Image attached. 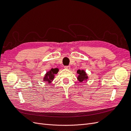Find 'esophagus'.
<instances>
[{
	"instance_id": "34e87169",
	"label": "esophagus",
	"mask_w": 131,
	"mask_h": 131,
	"mask_svg": "<svg viewBox=\"0 0 131 131\" xmlns=\"http://www.w3.org/2000/svg\"><path fill=\"white\" fill-rule=\"evenodd\" d=\"M64 68H65L66 69L69 70V69H70V66H65V67H64Z\"/></svg>"
}]
</instances>
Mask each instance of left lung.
Here are the masks:
<instances>
[{"label": "left lung", "mask_w": 131, "mask_h": 131, "mask_svg": "<svg viewBox=\"0 0 131 131\" xmlns=\"http://www.w3.org/2000/svg\"><path fill=\"white\" fill-rule=\"evenodd\" d=\"M77 73L78 74V76L77 77V79L78 81L80 82L88 81L89 77L84 70H78Z\"/></svg>", "instance_id": "obj_1"}]
</instances>
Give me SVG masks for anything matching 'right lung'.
I'll return each instance as SVG.
<instances>
[{
    "label": "right lung",
    "instance_id": "obj_1",
    "mask_svg": "<svg viewBox=\"0 0 131 131\" xmlns=\"http://www.w3.org/2000/svg\"><path fill=\"white\" fill-rule=\"evenodd\" d=\"M59 71V69L58 68H52L49 71L47 72L43 78V81L44 82H46L47 84H50L53 81L54 78L55 77V75L57 74Z\"/></svg>",
    "mask_w": 131,
    "mask_h": 131
}]
</instances>
